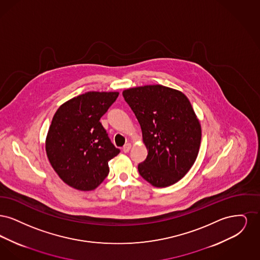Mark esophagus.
<instances>
[{"instance_id":"esophagus-1","label":"esophagus","mask_w":260,"mask_h":260,"mask_svg":"<svg viewBox=\"0 0 260 260\" xmlns=\"http://www.w3.org/2000/svg\"><path fill=\"white\" fill-rule=\"evenodd\" d=\"M131 148H132V144L131 143H126L124 147H123V151H124V153H127L131 150Z\"/></svg>"}]
</instances>
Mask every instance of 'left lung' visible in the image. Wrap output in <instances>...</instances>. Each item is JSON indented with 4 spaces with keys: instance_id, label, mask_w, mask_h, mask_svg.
I'll use <instances>...</instances> for the list:
<instances>
[{
    "instance_id": "obj_1",
    "label": "left lung",
    "mask_w": 260,
    "mask_h": 260,
    "mask_svg": "<svg viewBox=\"0 0 260 260\" xmlns=\"http://www.w3.org/2000/svg\"><path fill=\"white\" fill-rule=\"evenodd\" d=\"M123 96L141 126L148 151L138 165L139 174L155 187L176 183L194 165L201 145V124L189 99L161 85L127 88Z\"/></svg>"
}]
</instances>
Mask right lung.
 I'll return each instance as SVG.
<instances>
[{"label": "right lung", "mask_w": 260, "mask_h": 260, "mask_svg": "<svg viewBox=\"0 0 260 260\" xmlns=\"http://www.w3.org/2000/svg\"><path fill=\"white\" fill-rule=\"evenodd\" d=\"M118 95L88 91L63 103L52 118L47 156L62 180L77 190L95 189L109 173L108 161L120 153L99 121Z\"/></svg>", "instance_id": "1"}]
</instances>
